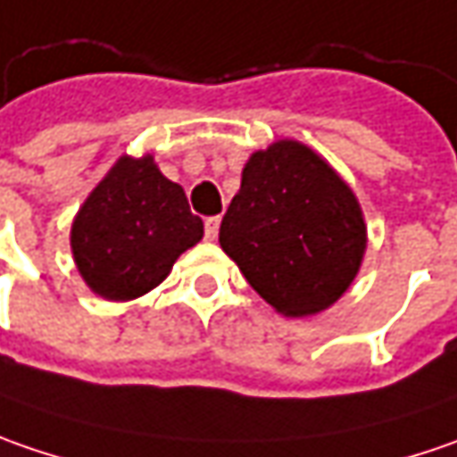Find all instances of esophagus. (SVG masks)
Masks as SVG:
<instances>
[{"mask_svg": "<svg viewBox=\"0 0 457 457\" xmlns=\"http://www.w3.org/2000/svg\"><path fill=\"white\" fill-rule=\"evenodd\" d=\"M217 232H220V217H207V222H204V235H207V240H214Z\"/></svg>", "mask_w": 457, "mask_h": 457, "instance_id": "1", "label": "esophagus"}]
</instances>
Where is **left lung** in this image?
<instances>
[{"label":"left lung","mask_w":457,"mask_h":457,"mask_svg":"<svg viewBox=\"0 0 457 457\" xmlns=\"http://www.w3.org/2000/svg\"><path fill=\"white\" fill-rule=\"evenodd\" d=\"M220 245L284 317L332 307L353 284L366 222L353 189L296 140L250 155L220 225Z\"/></svg>","instance_id":"obj_1"}]
</instances>
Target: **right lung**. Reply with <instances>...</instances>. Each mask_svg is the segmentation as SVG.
<instances>
[{
    "label": "right lung",
    "instance_id": "obj_1",
    "mask_svg": "<svg viewBox=\"0 0 457 457\" xmlns=\"http://www.w3.org/2000/svg\"><path fill=\"white\" fill-rule=\"evenodd\" d=\"M202 235L204 222L153 155H122L79 209L71 250L94 294L128 302L158 287Z\"/></svg>",
    "mask_w": 457,
    "mask_h": 457
}]
</instances>
